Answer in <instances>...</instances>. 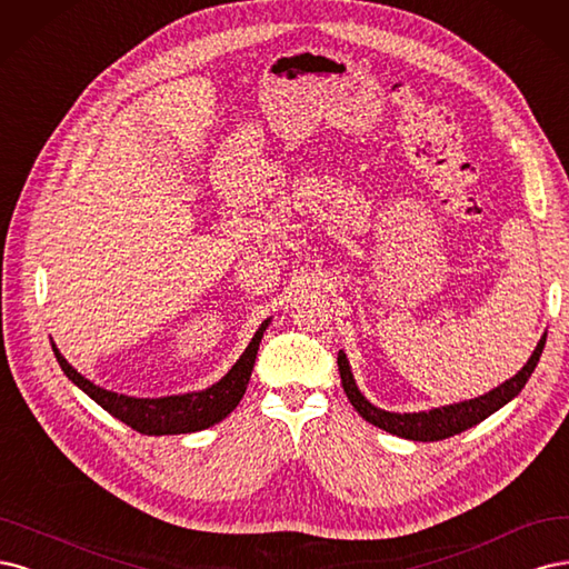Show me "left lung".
<instances>
[{"label": "left lung", "instance_id": "1", "mask_svg": "<svg viewBox=\"0 0 569 569\" xmlns=\"http://www.w3.org/2000/svg\"><path fill=\"white\" fill-rule=\"evenodd\" d=\"M543 345H546V333L537 342L535 352H531V357L527 359L522 369L512 378H508L506 382H501L499 388H493L475 399L458 401V405H447V407H437V409L418 411V413L385 411V409H378L376 405H371V401L366 399L361 395V390L357 388V380L352 376V366H350V361H347V355L342 350L338 352V371H340V380H342L347 399L352 401V407L359 411V416L363 420H369L371 426L390 432V435L413 439V442H437V439L453 437L458 432L482 423V420L489 418L493 411H499L501 407L508 405L510 399H516L520 395V390L525 388L529 376L535 373L539 357L543 352Z\"/></svg>", "mask_w": 569, "mask_h": 569}]
</instances>
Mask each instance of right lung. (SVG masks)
I'll return each instance as SVG.
<instances>
[{"mask_svg": "<svg viewBox=\"0 0 569 569\" xmlns=\"http://www.w3.org/2000/svg\"><path fill=\"white\" fill-rule=\"evenodd\" d=\"M269 321L271 319L262 321V326L254 331L250 345L246 347V352L238 357V361L231 366L222 380H217L210 388L198 392L156 399L103 390L99 385L87 380L82 373H78V369H72L53 342L51 350L57 355V361L61 366V371L68 376V380L76 382L87 397H91L101 409L122 420L124 426H130L141 435H187L219 423V420H224L238 407V401L246 395L254 357H258Z\"/></svg>", "mask_w": 569, "mask_h": 569, "instance_id": "obj_1", "label": "right lung"}]
</instances>
